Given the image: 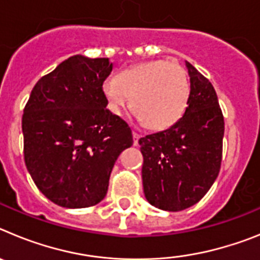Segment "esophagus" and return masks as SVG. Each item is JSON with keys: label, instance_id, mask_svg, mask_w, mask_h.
<instances>
[{"label": "esophagus", "instance_id": "34e87169", "mask_svg": "<svg viewBox=\"0 0 260 260\" xmlns=\"http://www.w3.org/2000/svg\"><path fill=\"white\" fill-rule=\"evenodd\" d=\"M133 138H134V146H138V141H139V138H141V135L138 134V133L133 132Z\"/></svg>", "mask_w": 260, "mask_h": 260}]
</instances>
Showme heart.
<instances>
[{
    "instance_id": "1",
    "label": "heart",
    "mask_w": 260,
    "mask_h": 260,
    "mask_svg": "<svg viewBox=\"0 0 260 260\" xmlns=\"http://www.w3.org/2000/svg\"><path fill=\"white\" fill-rule=\"evenodd\" d=\"M103 91L116 114L130 107L142 125L165 130L182 117L190 96L185 69L174 61L138 63L117 78H108Z\"/></svg>"
}]
</instances>
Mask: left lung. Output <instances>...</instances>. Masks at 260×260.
Returning a JSON list of instances; mask_svg holds the SVG:
<instances>
[{
    "mask_svg": "<svg viewBox=\"0 0 260 260\" xmlns=\"http://www.w3.org/2000/svg\"><path fill=\"white\" fill-rule=\"evenodd\" d=\"M190 96L185 114L173 126L139 139L146 199L177 212L207 194L220 172L224 117L210 80L186 61Z\"/></svg>",
    "mask_w": 260,
    "mask_h": 260,
    "instance_id": "1",
    "label": "left lung"
}]
</instances>
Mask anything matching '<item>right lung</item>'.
<instances>
[{"label": "right lung", "instance_id": "1", "mask_svg": "<svg viewBox=\"0 0 260 260\" xmlns=\"http://www.w3.org/2000/svg\"><path fill=\"white\" fill-rule=\"evenodd\" d=\"M112 69L109 58L70 57L39 79L24 107L27 171L61 207L102 202L114 162L133 144L127 123L107 109L103 83Z\"/></svg>", "mask_w": 260, "mask_h": 260}]
</instances>
